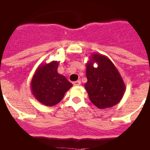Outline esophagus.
I'll return each instance as SVG.
<instances>
[{
  "instance_id": "1",
  "label": "esophagus",
  "mask_w": 150,
  "mask_h": 150,
  "mask_svg": "<svg viewBox=\"0 0 150 150\" xmlns=\"http://www.w3.org/2000/svg\"><path fill=\"white\" fill-rule=\"evenodd\" d=\"M73 84L75 85V86H77V85H80L81 84V82H80V80H77V81H75L73 83Z\"/></svg>"
}]
</instances>
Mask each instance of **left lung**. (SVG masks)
<instances>
[{
    "label": "left lung",
    "mask_w": 150,
    "mask_h": 150,
    "mask_svg": "<svg viewBox=\"0 0 150 150\" xmlns=\"http://www.w3.org/2000/svg\"><path fill=\"white\" fill-rule=\"evenodd\" d=\"M96 63L98 67L95 68ZM84 84L89 99L100 109L112 108L121 100L125 84L113 62L105 55L93 53L86 63Z\"/></svg>",
    "instance_id": "8db88e82"
}]
</instances>
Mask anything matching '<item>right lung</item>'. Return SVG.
Instances as JSON below:
<instances>
[{
	"mask_svg": "<svg viewBox=\"0 0 150 150\" xmlns=\"http://www.w3.org/2000/svg\"><path fill=\"white\" fill-rule=\"evenodd\" d=\"M59 64L58 61L40 64L31 80L32 94L46 106L51 107L59 103L73 86L65 76L58 73Z\"/></svg>",
	"mask_w": 150,
	"mask_h": 150,
	"instance_id": "1",
	"label": "right lung"
}]
</instances>
